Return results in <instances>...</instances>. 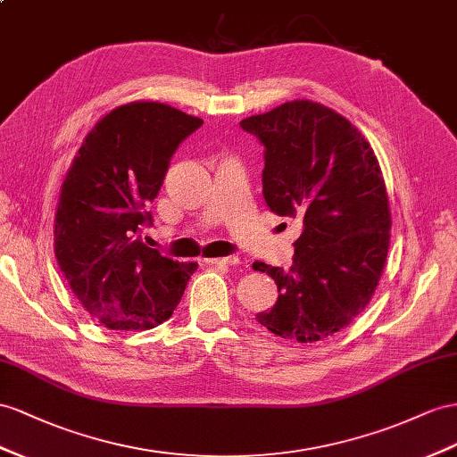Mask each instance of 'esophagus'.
Segmentation results:
<instances>
[{
  "mask_svg": "<svg viewBox=\"0 0 457 457\" xmlns=\"http://www.w3.org/2000/svg\"><path fill=\"white\" fill-rule=\"evenodd\" d=\"M206 264H216V266H233L239 264L237 256H216V259H204Z\"/></svg>",
  "mask_w": 457,
  "mask_h": 457,
  "instance_id": "esophagus-1",
  "label": "esophagus"
}]
</instances>
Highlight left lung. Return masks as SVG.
<instances>
[{
  "instance_id": "8db88e82",
  "label": "left lung",
  "mask_w": 457,
  "mask_h": 457,
  "mask_svg": "<svg viewBox=\"0 0 457 457\" xmlns=\"http://www.w3.org/2000/svg\"><path fill=\"white\" fill-rule=\"evenodd\" d=\"M241 127L264 145L268 208L303 221L287 272L253 264L279 291L256 320L284 340L320 342L369 305L382 276L392 214L380 163L359 129L319 102L291 100Z\"/></svg>"
}]
</instances>
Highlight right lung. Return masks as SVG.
I'll return each mask as SVG.
<instances>
[{"instance_id":"1","label":"right lung","mask_w":457,"mask_h":457,"mask_svg":"<svg viewBox=\"0 0 457 457\" xmlns=\"http://www.w3.org/2000/svg\"><path fill=\"white\" fill-rule=\"evenodd\" d=\"M203 120L170 104L137 100L90 129L62 183L54 253L73 295L110 330H148L171 317L196 262L140 241L152 224L170 158Z\"/></svg>"}]
</instances>
